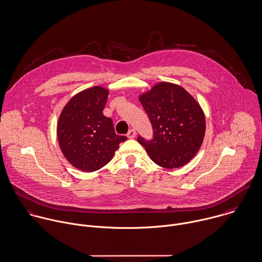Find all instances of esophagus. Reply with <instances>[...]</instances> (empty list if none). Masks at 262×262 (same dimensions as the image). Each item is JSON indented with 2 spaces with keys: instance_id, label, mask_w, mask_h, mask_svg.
I'll use <instances>...</instances> for the list:
<instances>
[{
  "instance_id": "1",
  "label": "esophagus",
  "mask_w": 262,
  "mask_h": 262,
  "mask_svg": "<svg viewBox=\"0 0 262 262\" xmlns=\"http://www.w3.org/2000/svg\"><path fill=\"white\" fill-rule=\"evenodd\" d=\"M135 135H136V131H135L134 129H130L129 132H128V134H127L128 138H134Z\"/></svg>"
}]
</instances>
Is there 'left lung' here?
<instances>
[{
  "label": "left lung",
  "instance_id": "1",
  "mask_svg": "<svg viewBox=\"0 0 262 262\" xmlns=\"http://www.w3.org/2000/svg\"><path fill=\"white\" fill-rule=\"evenodd\" d=\"M139 100L154 130L151 140L138 136L152 162L166 169L188 164L199 150L205 134L204 113L195 98L174 83L161 82Z\"/></svg>",
  "mask_w": 262,
  "mask_h": 262
}]
</instances>
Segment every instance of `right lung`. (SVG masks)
<instances>
[{"instance_id":"add662e5","label":"right lung","mask_w":262,"mask_h":262,"mask_svg":"<svg viewBox=\"0 0 262 262\" xmlns=\"http://www.w3.org/2000/svg\"><path fill=\"white\" fill-rule=\"evenodd\" d=\"M108 90L93 86L75 94L63 108L57 135L66 160L82 172H94L114 157L119 144L127 140L117 135L113 120L103 116Z\"/></svg>"}]
</instances>
